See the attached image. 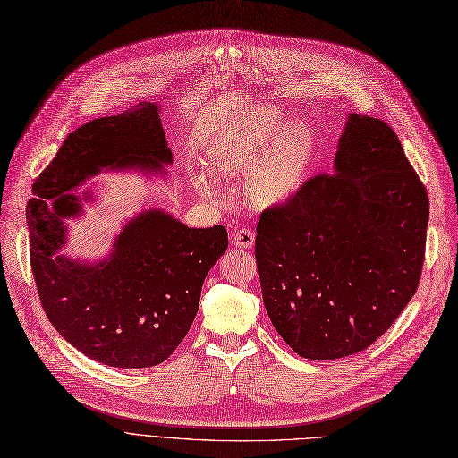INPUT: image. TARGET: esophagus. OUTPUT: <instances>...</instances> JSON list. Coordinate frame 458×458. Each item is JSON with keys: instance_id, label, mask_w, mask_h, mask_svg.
Returning <instances> with one entry per match:
<instances>
[{"instance_id": "obj_1", "label": "esophagus", "mask_w": 458, "mask_h": 458, "mask_svg": "<svg viewBox=\"0 0 458 458\" xmlns=\"http://www.w3.org/2000/svg\"><path fill=\"white\" fill-rule=\"evenodd\" d=\"M232 243L238 249H252V245H255V233L249 228H240L238 232H233Z\"/></svg>"}]
</instances>
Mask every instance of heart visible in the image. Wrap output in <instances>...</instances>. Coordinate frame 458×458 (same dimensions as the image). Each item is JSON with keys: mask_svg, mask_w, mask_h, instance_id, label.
<instances>
[{"mask_svg": "<svg viewBox=\"0 0 458 458\" xmlns=\"http://www.w3.org/2000/svg\"><path fill=\"white\" fill-rule=\"evenodd\" d=\"M315 135L306 123L283 126V113L260 107L243 116L238 130L220 141L211 158L215 172L247 175V194L259 206H281L301 189L310 172ZM194 184L206 198H218L215 175L199 172Z\"/></svg>", "mask_w": 458, "mask_h": 458, "instance_id": "heart-1", "label": "heart"}]
</instances>
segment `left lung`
I'll return each instance as SVG.
<instances>
[{
    "label": "left lung",
    "mask_w": 458,
    "mask_h": 458,
    "mask_svg": "<svg viewBox=\"0 0 458 458\" xmlns=\"http://www.w3.org/2000/svg\"><path fill=\"white\" fill-rule=\"evenodd\" d=\"M427 225V189L393 128L347 114L334 174L303 182L257 226L262 298L274 328L303 359L364 351L417 291Z\"/></svg>",
    "instance_id": "1"
}]
</instances>
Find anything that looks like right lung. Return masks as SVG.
<instances>
[{
  "mask_svg": "<svg viewBox=\"0 0 458 458\" xmlns=\"http://www.w3.org/2000/svg\"><path fill=\"white\" fill-rule=\"evenodd\" d=\"M174 162L158 101L90 121L67 135L33 182L26 218L43 310L67 344L113 368L164 362L191 330L201 284L228 249L225 226L189 228L164 209L128 218L109 255L67 257V223L92 194L73 192L104 172L165 175Z\"/></svg>",
  "mask_w": 458,
  "mask_h": 458,
  "instance_id": "add662e5",
  "label": "right lung"
}]
</instances>
